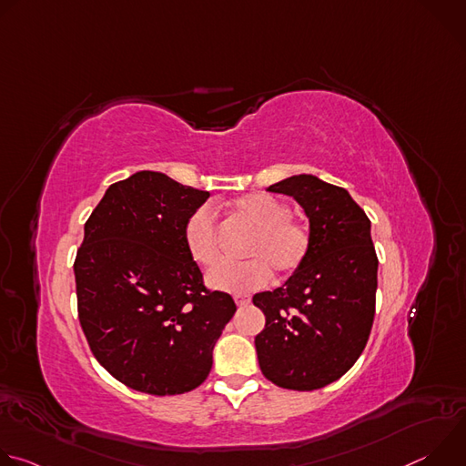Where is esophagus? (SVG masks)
<instances>
[{"label": "esophagus", "instance_id": "obj_1", "mask_svg": "<svg viewBox=\"0 0 466 466\" xmlns=\"http://www.w3.org/2000/svg\"><path fill=\"white\" fill-rule=\"evenodd\" d=\"M234 302L238 306H247L250 302V297L248 295H234Z\"/></svg>", "mask_w": 466, "mask_h": 466}]
</instances>
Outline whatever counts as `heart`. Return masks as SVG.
<instances>
[{
	"label": "heart",
	"mask_w": 466,
	"mask_h": 466,
	"mask_svg": "<svg viewBox=\"0 0 466 466\" xmlns=\"http://www.w3.org/2000/svg\"><path fill=\"white\" fill-rule=\"evenodd\" d=\"M234 218L252 228L245 243L248 259L221 263L214 268L207 284L225 293H248L268 286L273 269L279 275L295 273L308 258L311 247L309 228L291 218V208L269 193H248L232 201ZM184 245L189 258L212 268L219 258L218 225L210 207H198L184 223Z\"/></svg>",
	"instance_id": "b5f03b06"
}]
</instances>
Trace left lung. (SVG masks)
Listing matches in <instances>:
<instances>
[{
	"instance_id": "1",
	"label": "left lung",
	"mask_w": 466,
	"mask_h": 466,
	"mask_svg": "<svg viewBox=\"0 0 466 466\" xmlns=\"http://www.w3.org/2000/svg\"><path fill=\"white\" fill-rule=\"evenodd\" d=\"M268 189L304 208L311 247L282 288L252 297L265 315L254 338L258 363L279 387L313 390L339 380L369 341L378 288L370 221L345 187L313 175Z\"/></svg>"
}]
</instances>
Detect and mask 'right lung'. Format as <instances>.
<instances>
[{"instance_id": "1", "label": "right lung", "mask_w": 466, "mask_h": 466, "mask_svg": "<svg viewBox=\"0 0 466 466\" xmlns=\"http://www.w3.org/2000/svg\"><path fill=\"white\" fill-rule=\"evenodd\" d=\"M208 191L138 171L105 191L74 263L77 309L96 360L127 387L166 396L201 385L236 313L210 291L182 230Z\"/></svg>"}]
</instances>
